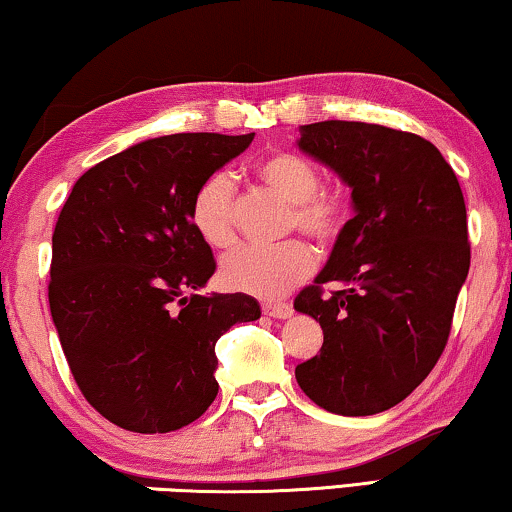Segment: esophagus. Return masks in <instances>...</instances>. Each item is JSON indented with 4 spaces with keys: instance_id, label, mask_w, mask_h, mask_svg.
Returning <instances> with one entry per match:
<instances>
[{
    "instance_id": "obj_1",
    "label": "esophagus",
    "mask_w": 512,
    "mask_h": 512,
    "mask_svg": "<svg viewBox=\"0 0 512 512\" xmlns=\"http://www.w3.org/2000/svg\"><path fill=\"white\" fill-rule=\"evenodd\" d=\"M263 314H268L272 319H286L293 314V307L289 303H272V300H265L261 305Z\"/></svg>"
}]
</instances>
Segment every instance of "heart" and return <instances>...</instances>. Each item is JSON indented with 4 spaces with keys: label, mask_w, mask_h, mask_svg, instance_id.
<instances>
[{
    "label": "heart",
    "mask_w": 512,
    "mask_h": 512,
    "mask_svg": "<svg viewBox=\"0 0 512 512\" xmlns=\"http://www.w3.org/2000/svg\"><path fill=\"white\" fill-rule=\"evenodd\" d=\"M256 177L277 198L289 202L286 230H300L321 247L340 240L352 219L347 188L321 184L319 167L296 151H275L256 163ZM235 186L226 172L207 177L191 200V223L214 249H228L237 240ZM314 270V254L303 240L277 247H240L223 258L221 279L228 289L256 298H282Z\"/></svg>",
    "instance_id": "1"
}]
</instances>
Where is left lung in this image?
<instances>
[{
    "label": "left lung",
    "mask_w": 512,
    "mask_h": 512,
    "mask_svg": "<svg viewBox=\"0 0 512 512\" xmlns=\"http://www.w3.org/2000/svg\"><path fill=\"white\" fill-rule=\"evenodd\" d=\"M298 146L352 188L354 219L293 300L321 324L300 389L335 415L366 417L410 396L447 345L471 268L464 193L429 139L359 121L300 128ZM326 283L343 289L323 291Z\"/></svg>",
    "instance_id": "obj_1"
}]
</instances>
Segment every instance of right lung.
<instances>
[{
  "label": "right lung",
  "instance_id": "add662e5",
  "mask_svg": "<svg viewBox=\"0 0 512 512\" xmlns=\"http://www.w3.org/2000/svg\"><path fill=\"white\" fill-rule=\"evenodd\" d=\"M251 139L254 132L146 139L90 167L58 216L53 324L83 398L125 431L195 422L219 394L216 340L261 317L244 293L186 296L216 270L191 223L193 195Z\"/></svg>",
  "mask_w": 512,
  "mask_h": 512
}]
</instances>
